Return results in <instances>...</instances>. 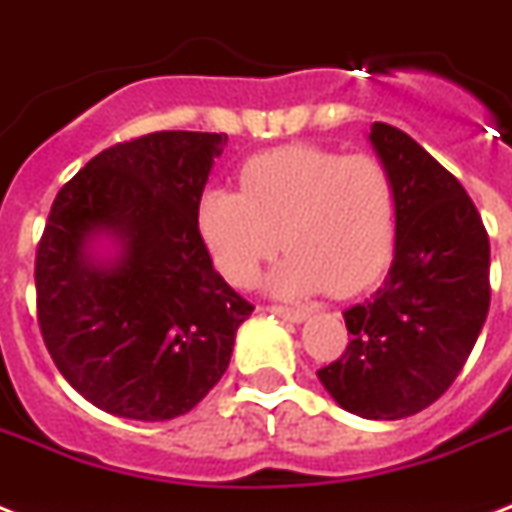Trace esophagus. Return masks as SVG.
Returning a JSON list of instances; mask_svg holds the SVG:
<instances>
[{
	"label": "esophagus",
	"mask_w": 512,
	"mask_h": 512,
	"mask_svg": "<svg viewBox=\"0 0 512 512\" xmlns=\"http://www.w3.org/2000/svg\"><path fill=\"white\" fill-rule=\"evenodd\" d=\"M268 311L276 313L279 319L292 321V324H303V321L308 319V316H311V313L300 311V308H281V305H273V308H268Z\"/></svg>",
	"instance_id": "1"
}]
</instances>
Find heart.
I'll use <instances>...</instances> for the list:
<instances>
[{"instance_id": "b5f03b06", "label": "heart", "mask_w": 512, "mask_h": 512, "mask_svg": "<svg viewBox=\"0 0 512 512\" xmlns=\"http://www.w3.org/2000/svg\"><path fill=\"white\" fill-rule=\"evenodd\" d=\"M396 223L388 167L319 146L255 156L241 170V193L207 188L196 207L201 241L236 287H249L279 244L289 249L265 281L281 297L353 295L372 284L393 252Z\"/></svg>"}]
</instances>
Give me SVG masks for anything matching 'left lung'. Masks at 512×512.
Masks as SVG:
<instances>
[{
    "instance_id": "obj_1",
    "label": "left lung",
    "mask_w": 512,
    "mask_h": 512,
    "mask_svg": "<svg viewBox=\"0 0 512 512\" xmlns=\"http://www.w3.org/2000/svg\"><path fill=\"white\" fill-rule=\"evenodd\" d=\"M369 143L393 175L388 276L345 316V353L319 369L337 404L364 420H404L457 380L489 313V236L460 180L406 132L374 122Z\"/></svg>"
}]
</instances>
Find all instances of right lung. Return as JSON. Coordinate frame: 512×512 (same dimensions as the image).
Returning a JSON list of instances; mask_svg holds the SVG:
<instances>
[{
	"label": "right lung",
	"mask_w": 512,
	"mask_h": 512,
	"mask_svg": "<svg viewBox=\"0 0 512 512\" xmlns=\"http://www.w3.org/2000/svg\"><path fill=\"white\" fill-rule=\"evenodd\" d=\"M228 135L151 132L106 148L52 201L36 252L44 345L68 385L127 420L191 412L252 305L212 265L196 207Z\"/></svg>",
	"instance_id": "1"
}]
</instances>
